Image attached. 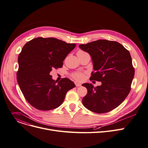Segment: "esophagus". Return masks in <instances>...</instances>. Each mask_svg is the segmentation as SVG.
Segmentation results:
<instances>
[{"instance_id": "34e87169", "label": "esophagus", "mask_w": 148, "mask_h": 148, "mask_svg": "<svg viewBox=\"0 0 148 148\" xmlns=\"http://www.w3.org/2000/svg\"><path fill=\"white\" fill-rule=\"evenodd\" d=\"M75 86H76L77 87H80V86H82V84H81L80 83H77V82H75Z\"/></svg>"}]
</instances>
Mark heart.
Returning <instances> with one entry per match:
<instances>
[{
    "instance_id": "heart-1",
    "label": "heart",
    "mask_w": 148,
    "mask_h": 148,
    "mask_svg": "<svg viewBox=\"0 0 148 148\" xmlns=\"http://www.w3.org/2000/svg\"><path fill=\"white\" fill-rule=\"evenodd\" d=\"M86 53V52L83 51H78L77 52V53ZM71 76L73 78H74L75 80L77 81H82L84 78V73H80V72L74 73L71 74Z\"/></svg>"
}]
</instances>
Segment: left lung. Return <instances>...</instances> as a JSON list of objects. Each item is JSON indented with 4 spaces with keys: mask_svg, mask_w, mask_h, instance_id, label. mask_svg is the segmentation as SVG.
<instances>
[{
    "mask_svg": "<svg viewBox=\"0 0 148 148\" xmlns=\"http://www.w3.org/2000/svg\"><path fill=\"white\" fill-rule=\"evenodd\" d=\"M79 47L92 59L95 71L90 80L102 83L96 87L89 83L82 85L87 89L83 104L95 113L110 112L119 106L130 92L134 68L130 52L119 42L106 40L80 45Z\"/></svg>",
    "mask_w": 148,
    "mask_h": 148,
    "instance_id": "left-lung-1",
    "label": "left lung"
}]
</instances>
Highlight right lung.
Returning a JSON list of instances; mask_svg holds the SVG:
<instances>
[{"label":"right lung","mask_w":148,"mask_h":148,"mask_svg":"<svg viewBox=\"0 0 148 148\" xmlns=\"http://www.w3.org/2000/svg\"><path fill=\"white\" fill-rule=\"evenodd\" d=\"M75 44L59 39L37 37L28 42L19 54L17 82L27 101L36 109L49 111L60 106L66 93L75 87L68 78L57 83L52 69L61 68Z\"/></svg>","instance_id":"obj_1"}]
</instances>
